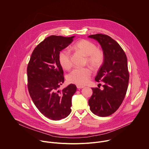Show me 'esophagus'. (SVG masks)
<instances>
[{"instance_id": "esophagus-1", "label": "esophagus", "mask_w": 149, "mask_h": 149, "mask_svg": "<svg viewBox=\"0 0 149 149\" xmlns=\"http://www.w3.org/2000/svg\"><path fill=\"white\" fill-rule=\"evenodd\" d=\"M77 88H84V86H77Z\"/></svg>"}]
</instances>
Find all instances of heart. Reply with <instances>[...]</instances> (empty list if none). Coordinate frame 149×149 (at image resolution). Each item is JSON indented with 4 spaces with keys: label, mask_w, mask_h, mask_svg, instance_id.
Returning <instances> with one entry per match:
<instances>
[{
    "label": "heart",
    "mask_w": 149,
    "mask_h": 149,
    "mask_svg": "<svg viewBox=\"0 0 149 149\" xmlns=\"http://www.w3.org/2000/svg\"><path fill=\"white\" fill-rule=\"evenodd\" d=\"M72 48L85 55L86 62L94 70L98 69L104 62V54L103 50L97 49L96 45L88 40H80ZM58 60L63 69L68 70L72 67L71 55L69 50H61L59 53ZM91 74L92 70L89 67L76 68L68 74L67 80L70 83L84 86L88 83Z\"/></svg>",
    "instance_id": "1"
}]
</instances>
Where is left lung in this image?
Instances as JSON below:
<instances>
[{
	"mask_svg": "<svg viewBox=\"0 0 149 149\" xmlns=\"http://www.w3.org/2000/svg\"><path fill=\"white\" fill-rule=\"evenodd\" d=\"M97 40L104 54V61L95 80L103 81V90L92 88L88 100L91 111L99 117L114 113L124 99L129 83L127 58L119 44L108 35L98 33L88 36Z\"/></svg>",
	"mask_w": 149,
	"mask_h": 149,
	"instance_id": "left-lung-1",
	"label": "left lung"
}]
</instances>
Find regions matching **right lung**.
I'll return each mask as SVG.
<instances>
[{
    "label": "right lung",
    "instance_id": "right-lung-1",
    "mask_svg": "<svg viewBox=\"0 0 149 149\" xmlns=\"http://www.w3.org/2000/svg\"><path fill=\"white\" fill-rule=\"evenodd\" d=\"M74 37L52 35L46 38L35 47L28 65L29 95L41 113L52 120L66 118L72 110V98L77 87L70 84L58 90L64 82L58 55L73 42Z\"/></svg>",
    "mask_w": 149,
    "mask_h": 149
}]
</instances>
